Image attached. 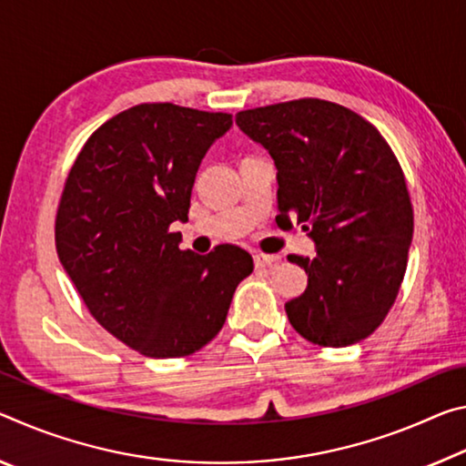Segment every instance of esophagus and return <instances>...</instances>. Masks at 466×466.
I'll list each match as a JSON object with an SVG mask.
<instances>
[{
  "mask_svg": "<svg viewBox=\"0 0 466 466\" xmlns=\"http://www.w3.org/2000/svg\"><path fill=\"white\" fill-rule=\"evenodd\" d=\"M280 260L279 256H270V254H254V262L256 266H260V268H266V266H272Z\"/></svg>",
  "mask_w": 466,
  "mask_h": 466,
  "instance_id": "obj_1",
  "label": "esophagus"
}]
</instances>
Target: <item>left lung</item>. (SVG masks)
Instances as JSON below:
<instances>
[{"label":"left lung","mask_w":466,"mask_h":466,"mask_svg":"<svg viewBox=\"0 0 466 466\" xmlns=\"http://www.w3.org/2000/svg\"><path fill=\"white\" fill-rule=\"evenodd\" d=\"M235 124L277 165V218L297 217L316 258L289 256L308 289L289 322L319 347L368 339L394 305L413 239L405 173L382 134L347 106L299 98L239 111Z\"/></svg>","instance_id":"obj_1"}]
</instances>
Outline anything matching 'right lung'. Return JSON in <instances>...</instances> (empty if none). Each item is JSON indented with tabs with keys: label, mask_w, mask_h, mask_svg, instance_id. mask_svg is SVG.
Masks as SVG:
<instances>
[{
	"label": "right lung",
	"mask_w": 466,
	"mask_h": 466,
	"mask_svg": "<svg viewBox=\"0 0 466 466\" xmlns=\"http://www.w3.org/2000/svg\"><path fill=\"white\" fill-rule=\"evenodd\" d=\"M233 119L142 103L96 129L67 173L56 217L59 262L106 332L155 360L217 337L233 293L254 270L238 246L179 249L194 179Z\"/></svg>",
	"instance_id": "1"
}]
</instances>
